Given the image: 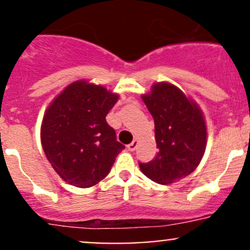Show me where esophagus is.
Returning <instances> with one entry per match:
<instances>
[{
    "label": "esophagus",
    "mask_w": 250,
    "mask_h": 250,
    "mask_svg": "<svg viewBox=\"0 0 250 250\" xmlns=\"http://www.w3.org/2000/svg\"><path fill=\"white\" fill-rule=\"evenodd\" d=\"M137 147H138V141L137 140H134V141H133V143H130L129 145L127 146V148L129 151H134Z\"/></svg>",
    "instance_id": "1"
}]
</instances>
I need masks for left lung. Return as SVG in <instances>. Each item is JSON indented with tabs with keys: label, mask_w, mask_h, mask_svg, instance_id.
I'll list each match as a JSON object with an SVG mask.
<instances>
[{
	"label": "left lung",
	"mask_w": 250,
	"mask_h": 250,
	"mask_svg": "<svg viewBox=\"0 0 250 250\" xmlns=\"http://www.w3.org/2000/svg\"><path fill=\"white\" fill-rule=\"evenodd\" d=\"M155 121L158 147L151 162L139 163L141 172L162 185L190 175L202 161L207 123L200 105L170 82H156L141 95Z\"/></svg>",
	"instance_id": "8db88e82"
}]
</instances>
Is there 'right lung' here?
I'll return each instance as SVG.
<instances>
[{
  "label": "right lung",
  "instance_id": "add662e5",
  "mask_svg": "<svg viewBox=\"0 0 250 250\" xmlns=\"http://www.w3.org/2000/svg\"><path fill=\"white\" fill-rule=\"evenodd\" d=\"M118 98L104 85L78 80L66 85L44 111L42 148L55 173L70 185H97L125 148L105 118Z\"/></svg>",
  "mask_w": 250,
  "mask_h": 250
}]
</instances>
